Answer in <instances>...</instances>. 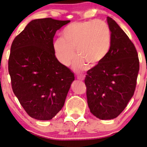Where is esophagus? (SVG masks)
<instances>
[{
    "instance_id": "obj_1",
    "label": "esophagus",
    "mask_w": 147,
    "mask_h": 147,
    "mask_svg": "<svg viewBox=\"0 0 147 147\" xmlns=\"http://www.w3.org/2000/svg\"><path fill=\"white\" fill-rule=\"evenodd\" d=\"M77 78L80 80H83L84 79H85V77H84V76H78L77 77Z\"/></svg>"
}]
</instances>
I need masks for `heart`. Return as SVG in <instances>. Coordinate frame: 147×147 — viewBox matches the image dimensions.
Returning <instances> with one entry per match:
<instances>
[{
    "label": "heart",
    "instance_id": "b5f03b06",
    "mask_svg": "<svg viewBox=\"0 0 147 147\" xmlns=\"http://www.w3.org/2000/svg\"><path fill=\"white\" fill-rule=\"evenodd\" d=\"M64 39L57 38L53 43L55 55L62 65L68 66L79 56L74 68L80 71L86 64L99 65L109 53L112 34L108 25L103 21H78L69 24L62 32Z\"/></svg>",
    "mask_w": 147,
    "mask_h": 147
}]
</instances>
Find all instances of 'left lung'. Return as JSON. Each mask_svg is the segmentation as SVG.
<instances>
[{"label": "left lung", "mask_w": 147, "mask_h": 147, "mask_svg": "<svg viewBox=\"0 0 147 147\" xmlns=\"http://www.w3.org/2000/svg\"><path fill=\"white\" fill-rule=\"evenodd\" d=\"M112 34L109 53L87 71L85 83L90 112L100 119H113L125 109L134 94L140 69L134 44L112 18L107 17Z\"/></svg>", "instance_id": "left-lung-1"}]
</instances>
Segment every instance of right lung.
I'll list each match as a JSON object with an SVG mask.
<instances>
[{
	"mask_svg": "<svg viewBox=\"0 0 147 147\" xmlns=\"http://www.w3.org/2000/svg\"><path fill=\"white\" fill-rule=\"evenodd\" d=\"M70 21L34 19L11 46L8 70L14 94L26 113L38 120H50L65 104L74 74L55 55L56 31Z\"/></svg>",
	"mask_w": 147,
	"mask_h": 147,
	"instance_id": "1",
	"label": "right lung"
}]
</instances>
